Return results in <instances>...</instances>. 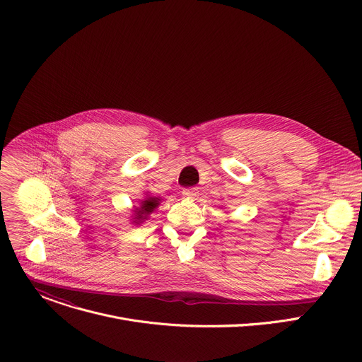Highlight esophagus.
Returning <instances> with one entry per match:
<instances>
[{"instance_id": "esophagus-1", "label": "esophagus", "mask_w": 362, "mask_h": 362, "mask_svg": "<svg viewBox=\"0 0 362 362\" xmlns=\"http://www.w3.org/2000/svg\"><path fill=\"white\" fill-rule=\"evenodd\" d=\"M183 194L185 197H189V199H196L197 194H199V190L196 187H190V189H185L183 190Z\"/></svg>"}]
</instances>
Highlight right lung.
Wrapping results in <instances>:
<instances>
[{"mask_svg": "<svg viewBox=\"0 0 362 362\" xmlns=\"http://www.w3.org/2000/svg\"><path fill=\"white\" fill-rule=\"evenodd\" d=\"M160 197H153V196H148V197H146L144 200H141V203H140V206L139 208H136V211H134V221H133V223H141L154 209L158 208L159 206V203H160Z\"/></svg>", "mask_w": 362, "mask_h": 362, "instance_id": "right-lung-1", "label": "right lung"}]
</instances>
